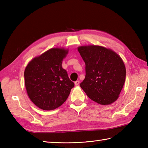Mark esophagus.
I'll list each match as a JSON object with an SVG mask.
<instances>
[{
	"mask_svg": "<svg viewBox=\"0 0 148 148\" xmlns=\"http://www.w3.org/2000/svg\"><path fill=\"white\" fill-rule=\"evenodd\" d=\"M74 84H75V85H76V86H79V81H75Z\"/></svg>",
	"mask_w": 148,
	"mask_h": 148,
	"instance_id": "obj_1",
	"label": "esophagus"
}]
</instances>
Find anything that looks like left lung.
Returning a JSON list of instances; mask_svg holds the SVG:
<instances>
[{"instance_id": "8db88e82", "label": "left lung", "mask_w": 148, "mask_h": 148, "mask_svg": "<svg viewBox=\"0 0 148 148\" xmlns=\"http://www.w3.org/2000/svg\"><path fill=\"white\" fill-rule=\"evenodd\" d=\"M85 63V78L80 86L90 99L108 105L118 99L123 87L126 69L123 62L112 50L100 46L77 48Z\"/></svg>"}]
</instances>
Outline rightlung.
Masks as SVG:
<instances>
[{
	"label": "right lung",
	"mask_w": 148,
	"mask_h": 148,
	"mask_svg": "<svg viewBox=\"0 0 148 148\" xmlns=\"http://www.w3.org/2000/svg\"><path fill=\"white\" fill-rule=\"evenodd\" d=\"M68 49L51 48L31 60L25 69L27 94L36 106L46 111L64 103L74 86L62 63Z\"/></svg>",
	"instance_id": "right-lung-1"
}]
</instances>
